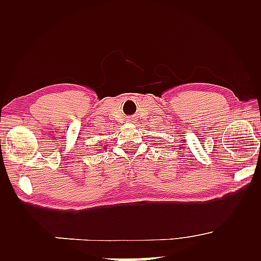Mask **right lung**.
I'll return each instance as SVG.
<instances>
[{
    "instance_id": "right-lung-1",
    "label": "right lung",
    "mask_w": 261,
    "mask_h": 261,
    "mask_svg": "<svg viewBox=\"0 0 261 261\" xmlns=\"http://www.w3.org/2000/svg\"><path fill=\"white\" fill-rule=\"evenodd\" d=\"M103 149H104V148H103Z\"/></svg>"
}]
</instances>
